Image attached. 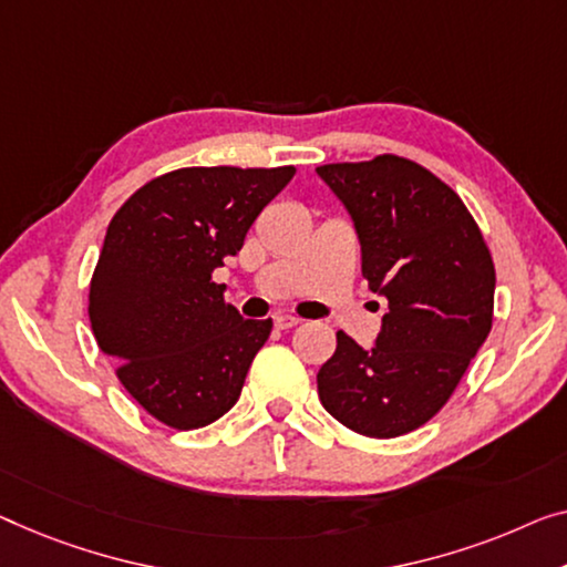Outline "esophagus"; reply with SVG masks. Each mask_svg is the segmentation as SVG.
<instances>
[{"label": "esophagus", "instance_id": "34e87169", "mask_svg": "<svg viewBox=\"0 0 567 567\" xmlns=\"http://www.w3.org/2000/svg\"><path fill=\"white\" fill-rule=\"evenodd\" d=\"M298 323L300 320L295 316H275V326L280 328V331H290V328H295Z\"/></svg>", "mask_w": 567, "mask_h": 567}]
</instances>
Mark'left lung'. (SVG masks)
Returning <instances> with one entry per match:
<instances>
[{
  "label": "left lung",
  "mask_w": 567,
  "mask_h": 567,
  "mask_svg": "<svg viewBox=\"0 0 567 567\" xmlns=\"http://www.w3.org/2000/svg\"><path fill=\"white\" fill-rule=\"evenodd\" d=\"M316 173L349 210L369 290L390 302L371 349L336 333L318 396L359 435L412 433L451 400L492 331V255L458 193L412 159L379 155Z\"/></svg>",
  "instance_id": "8db88e82"
}]
</instances>
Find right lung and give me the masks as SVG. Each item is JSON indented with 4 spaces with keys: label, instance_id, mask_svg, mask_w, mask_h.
<instances>
[{
    "label": "right lung",
    "instance_id": "right-lung-1",
    "mask_svg": "<svg viewBox=\"0 0 567 567\" xmlns=\"http://www.w3.org/2000/svg\"><path fill=\"white\" fill-rule=\"evenodd\" d=\"M295 167H183L116 210L91 277L89 318L124 390L175 430L229 412L272 331L210 280Z\"/></svg>",
    "mask_w": 567,
    "mask_h": 567
}]
</instances>
